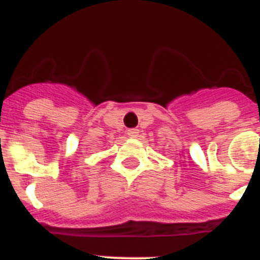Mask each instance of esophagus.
Masks as SVG:
<instances>
[{"instance_id": "1", "label": "esophagus", "mask_w": 260, "mask_h": 260, "mask_svg": "<svg viewBox=\"0 0 260 260\" xmlns=\"http://www.w3.org/2000/svg\"><path fill=\"white\" fill-rule=\"evenodd\" d=\"M127 135L130 137V138H137V137L139 135V130L138 128H128Z\"/></svg>"}]
</instances>
